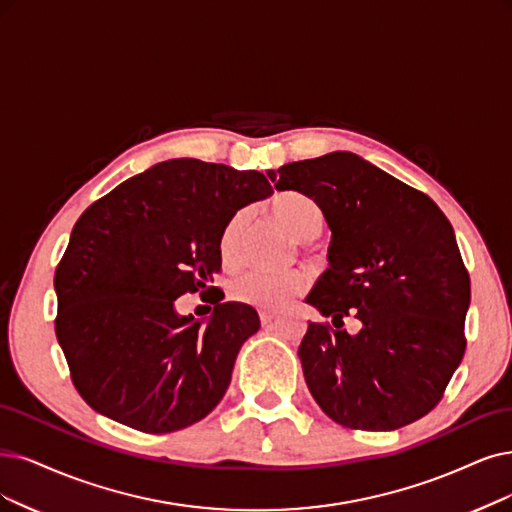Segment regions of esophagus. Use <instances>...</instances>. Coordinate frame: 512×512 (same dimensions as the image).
<instances>
[{
    "label": "esophagus",
    "instance_id": "esophagus-1",
    "mask_svg": "<svg viewBox=\"0 0 512 512\" xmlns=\"http://www.w3.org/2000/svg\"><path fill=\"white\" fill-rule=\"evenodd\" d=\"M259 320H261V325H263V327H268V325L272 323V320H274V314L263 310V312H259Z\"/></svg>",
    "mask_w": 512,
    "mask_h": 512
}]
</instances>
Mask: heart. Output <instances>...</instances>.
<instances>
[{
    "label": "heart",
    "mask_w": 512,
    "mask_h": 512,
    "mask_svg": "<svg viewBox=\"0 0 512 512\" xmlns=\"http://www.w3.org/2000/svg\"><path fill=\"white\" fill-rule=\"evenodd\" d=\"M270 211L274 219L299 242L316 240L325 230V213L312 198L287 192L278 194ZM249 227V213L238 211L223 225L219 234V259L225 268H236L244 255V234ZM306 276L301 272H259L251 270L236 276L230 282V297L238 304H246L261 310H278L293 297L306 291Z\"/></svg>",
    "instance_id": "b5f03b06"
}]
</instances>
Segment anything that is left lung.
I'll return each mask as SVG.
<instances>
[{"mask_svg":"<svg viewBox=\"0 0 512 512\" xmlns=\"http://www.w3.org/2000/svg\"><path fill=\"white\" fill-rule=\"evenodd\" d=\"M278 192H299L331 227L329 270L308 304L299 344L306 384L329 418L352 430H396L439 405L466 350L470 276L456 234L420 189L350 151L280 166ZM354 315L364 327L344 332Z\"/></svg>","mask_w":512,"mask_h":512,"instance_id":"1","label":"left lung"}]
</instances>
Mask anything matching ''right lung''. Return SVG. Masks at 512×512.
Instances as JSON below:
<instances>
[{"label": "right lung", "mask_w": 512, "mask_h": 512, "mask_svg": "<svg viewBox=\"0 0 512 512\" xmlns=\"http://www.w3.org/2000/svg\"><path fill=\"white\" fill-rule=\"evenodd\" d=\"M274 194L257 170L168 160L92 202L54 274L56 339L71 382L107 418L164 434L206 418L230 386L240 346L259 329L246 304H221L219 234L236 211ZM216 304L202 326L174 299Z\"/></svg>", "instance_id": "obj_1"}]
</instances>
